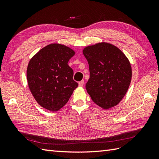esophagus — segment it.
I'll return each instance as SVG.
<instances>
[{
	"label": "esophagus",
	"mask_w": 159,
	"mask_h": 159,
	"mask_svg": "<svg viewBox=\"0 0 159 159\" xmlns=\"http://www.w3.org/2000/svg\"><path fill=\"white\" fill-rule=\"evenodd\" d=\"M84 84H85V82H84V80H80V81L79 83V85L80 87H83L84 85Z\"/></svg>",
	"instance_id": "obj_1"
}]
</instances>
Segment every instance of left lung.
I'll use <instances>...</instances> for the list:
<instances>
[{"mask_svg": "<svg viewBox=\"0 0 159 159\" xmlns=\"http://www.w3.org/2000/svg\"><path fill=\"white\" fill-rule=\"evenodd\" d=\"M83 52L90 73L85 85L87 93L103 109L117 105L131 81L132 70L127 57L116 46L104 42L87 46Z\"/></svg>", "mask_w": 159, "mask_h": 159, "instance_id": "obj_1", "label": "left lung"}]
</instances>
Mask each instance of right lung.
Listing matches in <instances>:
<instances>
[{
  "instance_id": "add662e5",
  "label": "right lung",
  "mask_w": 159,
  "mask_h": 159,
  "mask_svg": "<svg viewBox=\"0 0 159 159\" xmlns=\"http://www.w3.org/2000/svg\"><path fill=\"white\" fill-rule=\"evenodd\" d=\"M74 53L66 46L52 43L30 60L26 71L29 87L41 107L58 111L79 85L73 80V70L67 65Z\"/></svg>"
}]
</instances>
